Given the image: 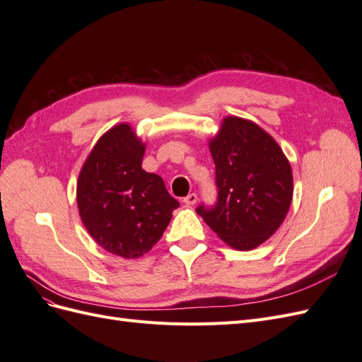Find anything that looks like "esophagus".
<instances>
[{
  "mask_svg": "<svg viewBox=\"0 0 362 362\" xmlns=\"http://www.w3.org/2000/svg\"><path fill=\"white\" fill-rule=\"evenodd\" d=\"M196 201H198V194H196V193H189V194L185 196V198L182 199V202H184L185 205H194Z\"/></svg>",
  "mask_w": 362,
  "mask_h": 362,
  "instance_id": "34e87169",
  "label": "esophagus"
}]
</instances>
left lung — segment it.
I'll use <instances>...</instances> for the list:
<instances>
[{
  "instance_id": "left-lung-1",
  "label": "left lung",
  "mask_w": 362,
  "mask_h": 362,
  "mask_svg": "<svg viewBox=\"0 0 362 362\" xmlns=\"http://www.w3.org/2000/svg\"><path fill=\"white\" fill-rule=\"evenodd\" d=\"M216 164L214 205L196 208L226 245L250 250L276 233L293 198L290 163L254 122L226 117L210 141Z\"/></svg>"
}]
</instances>
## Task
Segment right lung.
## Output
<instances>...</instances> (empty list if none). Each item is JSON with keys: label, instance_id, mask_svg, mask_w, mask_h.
<instances>
[{"label": "right lung", "instance_id": "right-lung-1", "mask_svg": "<svg viewBox=\"0 0 362 362\" xmlns=\"http://www.w3.org/2000/svg\"><path fill=\"white\" fill-rule=\"evenodd\" d=\"M145 145L127 124L98 140L76 184L81 221L95 242L122 258L154 246L180 202L163 178L141 169Z\"/></svg>", "mask_w": 362, "mask_h": 362}]
</instances>
